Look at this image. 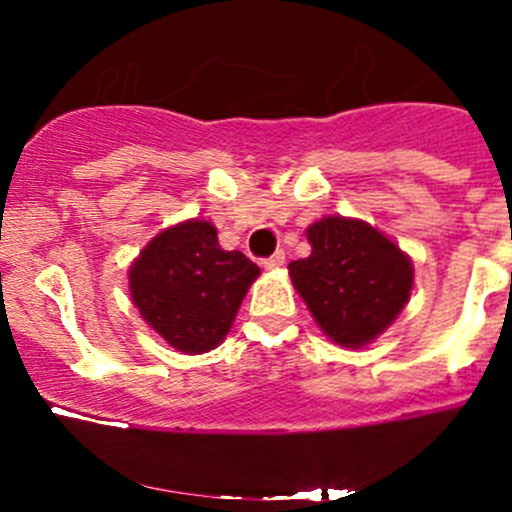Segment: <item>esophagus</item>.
Wrapping results in <instances>:
<instances>
[{"label":"esophagus","mask_w":512,"mask_h":512,"mask_svg":"<svg viewBox=\"0 0 512 512\" xmlns=\"http://www.w3.org/2000/svg\"><path fill=\"white\" fill-rule=\"evenodd\" d=\"M282 265H285V252L282 250H277L275 255L267 257V260H262V267H265V270H277V267H282Z\"/></svg>","instance_id":"1"}]
</instances>
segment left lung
<instances>
[{
  "label": "left lung",
  "instance_id": "left-lung-1",
  "mask_svg": "<svg viewBox=\"0 0 512 512\" xmlns=\"http://www.w3.org/2000/svg\"><path fill=\"white\" fill-rule=\"evenodd\" d=\"M312 255L289 262L294 287L319 327L344 347H364L404 309L411 260L361 220L324 218L307 230Z\"/></svg>",
  "mask_w": 512,
  "mask_h": 512
}]
</instances>
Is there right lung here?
<instances>
[{"label":"right lung","mask_w":512,"mask_h":512,"mask_svg":"<svg viewBox=\"0 0 512 512\" xmlns=\"http://www.w3.org/2000/svg\"><path fill=\"white\" fill-rule=\"evenodd\" d=\"M260 267L220 247L218 230L188 220L148 242L128 272L141 317L178 352L203 354L223 342Z\"/></svg>","instance_id":"obj_1"}]
</instances>
